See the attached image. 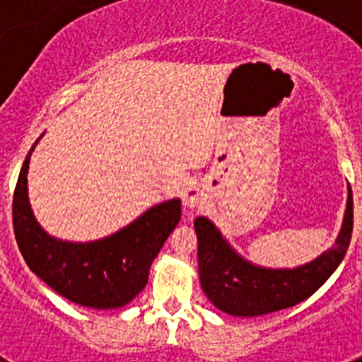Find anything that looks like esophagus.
Returning <instances> with one entry per match:
<instances>
[{
  "mask_svg": "<svg viewBox=\"0 0 362 362\" xmlns=\"http://www.w3.org/2000/svg\"><path fill=\"white\" fill-rule=\"evenodd\" d=\"M183 203L188 209H196V206H199V204L203 203V192H201V188L196 187V185H190L188 188H185Z\"/></svg>",
  "mask_w": 362,
  "mask_h": 362,
  "instance_id": "esophagus-1",
  "label": "esophagus"
}]
</instances>
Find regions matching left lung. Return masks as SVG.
<instances>
[{
  "mask_svg": "<svg viewBox=\"0 0 362 362\" xmlns=\"http://www.w3.org/2000/svg\"><path fill=\"white\" fill-rule=\"evenodd\" d=\"M197 261L203 292L223 312L238 317H255L290 308L308 299L341 264L354 230V199L348 206L337 241L312 263L296 270H267L246 263L221 238L206 217H197Z\"/></svg>",
  "mask_w": 362,
  "mask_h": 362,
  "instance_id": "left-lung-1",
  "label": "left lung"
}]
</instances>
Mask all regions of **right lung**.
<instances>
[{
	"label": "right lung",
	"mask_w": 362,
	"mask_h": 362,
	"mask_svg": "<svg viewBox=\"0 0 362 362\" xmlns=\"http://www.w3.org/2000/svg\"><path fill=\"white\" fill-rule=\"evenodd\" d=\"M36 143L21 166L12 199L21 255L37 277L72 303L101 310L124 306L146 286L150 264L181 219V201L153 206L101 241H57L40 228L27 199L28 161Z\"/></svg>",
	"instance_id": "1"
}]
</instances>
